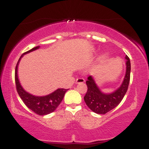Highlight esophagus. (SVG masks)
Returning <instances> with one entry per match:
<instances>
[{
	"label": "esophagus",
	"mask_w": 149,
	"mask_h": 149,
	"mask_svg": "<svg viewBox=\"0 0 149 149\" xmlns=\"http://www.w3.org/2000/svg\"><path fill=\"white\" fill-rule=\"evenodd\" d=\"M85 82V79L83 78H78L76 79V84H80V83H83Z\"/></svg>",
	"instance_id": "obj_1"
}]
</instances>
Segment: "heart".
Returning <instances> with one entry per match:
<instances>
[{
  "instance_id": "heart-1",
  "label": "heart",
  "mask_w": 149,
  "mask_h": 149,
  "mask_svg": "<svg viewBox=\"0 0 149 149\" xmlns=\"http://www.w3.org/2000/svg\"><path fill=\"white\" fill-rule=\"evenodd\" d=\"M108 59V54L107 53H103L102 55L99 57V61L100 62H104Z\"/></svg>"
}]
</instances>
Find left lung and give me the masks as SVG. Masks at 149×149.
I'll return each instance as SVG.
<instances>
[{"mask_svg":"<svg viewBox=\"0 0 149 149\" xmlns=\"http://www.w3.org/2000/svg\"><path fill=\"white\" fill-rule=\"evenodd\" d=\"M126 72L122 84L113 92L104 93L101 91L93 76H90L86 81L88 91L84 97L86 105L93 112L105 114L110 111L120 103L127 92L130 78L131 65L129 57L125 56Z\"/></svg>","mask_w":149,"mask_h":149,"instance_id":"obj_1","label":"left lung"}]
</instances>
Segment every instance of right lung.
Returning <instances> with one entry per match:
<instances>
[{"instance_id":"obj_1","label":"right lung","mask_w":149,"mask_h":149,"mask_svg":"<svg viewBox=\"0 0 149 149\" xmlns=\"http://www.w3.org/2000/svg\"><path fill=\"white\" fill-rule=\"evenodd\" d=\"M39 48H40V46L33 47L30 50L24 53L20 57L17 64L16 69H15V83H16L17 91L25 105L36 113L40 116H45L51 113L54 111H55V109L60 104L64 98L66 92L69 89L66 90L64 88H58L55 91L49 94V95H45V96H36V95L29 93L23 88V87L20 84L19 80L18 78L19 63L24 54L36 50Z\"/></svg>"}]
</instances>
